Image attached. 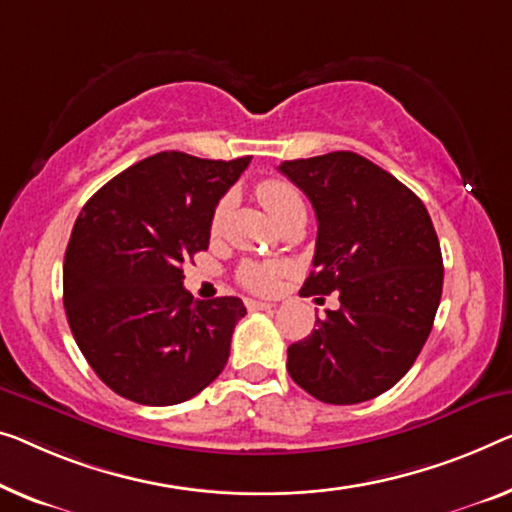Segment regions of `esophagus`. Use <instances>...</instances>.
I'll return each mask as SVG.
<instances>
[{
	"label": "esophagus",
	"instance_id": "obj_1",
	"mask_svg": "<svg viewBox=\"0 0 512 512\" xmlns=\"http://www.w3.org/2000/svg\"><path fill=\"white\" fill-rule=\"evenodd\" d=\"M246 308L248 310H271V308H276V305L266 303V301H257V299H246Z\"/></svg>",
	"mask_w": 512,
	"mask_h": 512
}]
</instances>
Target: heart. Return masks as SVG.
Returning a JSON list of instances; mask_svg holds the SVG:
<instances>
[{"instance_id": "b5f03b06", "label": "heart", "mask_w": 512, "mask_h": 512, "mask_svg": "<svg viewBox=\"0 0 512 512\" xmlns=\"http://www.w3.org/2000/svg\"><path fill=\"white\" fill-rule=\"evenodd\" d=\"M257 197H259V202L264 204V209L269 211V216L276 220L278 225L282 223V220H287L289 216H294V213H299V211L305 213L299 190H296L292 183H287V181H280V179L262 181L257 186ZM227 207H230V200L223 197V200L216 204V209H213V216H211L213 232H218L220 225H223V220L227 216ZM282 271H285V266L282 264L246 262L239 269V280L248 289H253V292H271V289L276 287L278 276Z\"/></svg>"}]
</instances>
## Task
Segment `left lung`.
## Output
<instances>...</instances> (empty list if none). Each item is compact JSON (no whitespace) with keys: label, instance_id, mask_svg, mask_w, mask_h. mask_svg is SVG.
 <instances>
[{"label":"left lung","instance_id":"8db88e82","mask_svg":"<svg viewBox=\"0 0 512 512\" xmlns=\"http://www.w3.org/2000/svg\"><path fill=\"white\" fill-rule=\"evenodd\" d=\"M278 170L317 216L315 269L301 296L335 292L340 301L289 345V377L329 404L377 398L407 375L437 315L444 259L430 213L354 151L285 160Z\"/></svg>","mask_w":512,"mask_h":512}]
</instances>
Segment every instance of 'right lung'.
Wrapping results in <instances>:
<instances>
[{
    "label": "right lung",
    "mask_w": 512,
    "mask_h": 512,
    "mask_svg": "<svg viewBox=\"0 0 512 512\" xmlns=\"http://www.w3.org/2000/svg\"><path fill=\"white\" fill-rule=\"evenodd\" d=\"M248 163L160 151L82 207L64 257V308L82 356L121 398L179 404L223 372L246 305L195 301L183 262L209 248L213 209Z\"/></svg>",
    "instance_id": "add662e5"
}]
</instances>
